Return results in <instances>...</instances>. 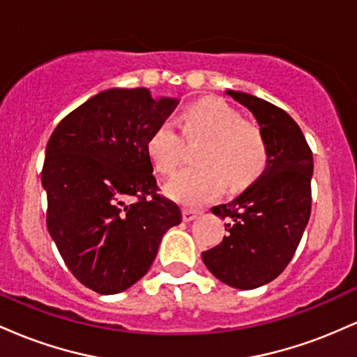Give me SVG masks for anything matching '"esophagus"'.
Instances as JSON below:
<instances>
[{
	"instance_id": "esophagus-1",
	"label": "esophagus",
	"mask_w": 357,
	"mask_h": 357,
	"mask_svg": "<svg viewBox=\"0 0 357 357\" xmlns=\"http://www.w3.org/2000/svg\"><path fill=\"white\" fill-rule=\"evenodd\" d=\"M198 215H199V211H196V210H183V220L186 221V223H190V221H192L195 218H198Z\"/></svg>"
}]
</instances>
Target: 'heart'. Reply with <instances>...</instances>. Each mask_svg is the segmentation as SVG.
I'll list each match as a JSON object with an SVG mask.
<instances>
[{
  "instance_id": "1",
  "label": "heart",
  "mask_w": 357,
  "mask_h": 357,
  "mask_svg": "<svg viewBox=\"0 0 357 357\" xmlns=\"http://www.w3.org/2000/svg\"><path fill=\"white\" fill-rule=\"evenodd\" d=\"M184 136H203L206 142L198 153L199 166L183 169L166 184V195L186 206L216 198L225 190L247 186L264 173L268 147L257 126L245 122L235 109L220 99H203L183 114ZM154 169L173 174L181 162V139L171 121L154 127L146 142Z\"/></svg>"
}]
</instances>
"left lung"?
Here are the masks:
<instances>
[{
	"instance_id": "1",
	"label": "left lung",
	"mask_w": 357,
	"mask_h": 357,
	"mask_svg": "<svg viewBox=\"0 0 357 357\" xmlns=\"http://www.w3.org/2000/svg\"><path fill=\"white\" fill-rule=\"evenodd\" d=\"M225 93L257 119L267 141L268 161L252 186L211 208L227 220V236L202 258L223 284L250 290L280 275L301 243L310 218L314 161L301 127L285 110L245 92Z\"/></svg>"
}]
</instances>
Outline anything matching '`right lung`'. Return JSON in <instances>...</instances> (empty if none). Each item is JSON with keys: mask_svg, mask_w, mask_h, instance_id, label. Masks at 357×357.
<instances>
[{"mask_svg": "<svg viewBox=\"0 0 357 357\" xmlns=\"http://www.w3.org/2000/svg\"><path fill=\"white\" fill-rule=\"evenodd\" d=\"M176 105L144 87L107 89L72 110L47 144L48 233L77 280L102 296L141 280L165 233L181 223L178 204L155 195L146 151Z\"/></svg>", "mask_w": 357, "mask_h": 357, "instance_id": "obj_1", "label": "right lung"}]
</instances>
